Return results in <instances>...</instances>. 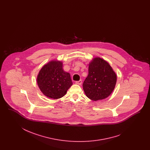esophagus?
<instances>
[{
  "instance_id": "esophagus-1",
  "label": "esophagus",
  "mask_w": 150,
  "mask_h": 150,
  "mask_svg": "<svg viewBox=\"0 0 150 150\" xmlns=\"http://www.w3.org/2000/svg\"><path fill=\"white\" fill-rule=\"evenodd\" d=\"M75 83H76V84H77V85H81V80H79V81H75Z\"/></svg>"
}]
</instances>
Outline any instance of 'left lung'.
Returning a JSON list of instances; mask_svg holds the SVG:
<instances>
[{
	"label": "left lung",
	"mask_w": 150,
	"mask_h": 150,
	"mask_svg": "<svg viewBox=\"0 0 150 150\" xmlns=\"http://www.w3.org/2000/svg\"><path fill=\"white\" fill-rule=\"evenodd\" d=\"M117 75L109 63L100 58H95L88 66V74L83 83L87 97L93 100H103L113 92Z\"/></svg>",
	"instance_id": "8db88e82"
}]
</instances>
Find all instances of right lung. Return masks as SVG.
Listing matches in <instances>:
<instances>
[{
	"label": "right lung",
	"mask_w": 150,
	"mask_h": 150,
	"mask_svg": "<svg viewBox=\"0 0 150 150\" xmlns=\"http://www.w3.org/2000/svg\"><path fill=\"white\" fill-rule=\"evenodd\" d=\"M37 81L42 92L53 99L63 97L73 85L70 74L64 71L63 63L56 60L50 61L42 68Z\"/></svg>",
	"instance_id": "add662e5"
}]
</instances>
